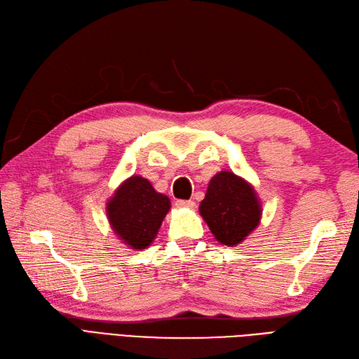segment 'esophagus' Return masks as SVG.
<instances>
[{"label":"esophagus","mask_w":359,"mask_h":359,"mask_svg":"<svg viewBox=\"0 0 359 359\" xmlns=\"http://www.w3.org/2000/svg\"><path fill=\"white\" fill-rule=\"evenodd\" d=\"M176 205L177 207H188V209H191V207L195 205V203H194V200H177Z\"/></svg>","instance_id":"esophagus-1"}]
</instances>
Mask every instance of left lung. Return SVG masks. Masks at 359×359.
Returning <instances> with one entry per match:
<instances>
[{
    "label": "left lung",
    "instance_id": "obj_1",
    "mask_svg": "<svg viewBox=\"0 0 359 359\" xmlns=\"http://www.w3.org/2000/svg\"><path fill=\"white\" fill-rule=\"evenodd\" d=\"M200 213L217 241L234 246L257 228L261 207L249 183L221 171L210 180Z\"/></svg>",
    "mask_w": 359,
    "mask_h": 359
}]
</instances>
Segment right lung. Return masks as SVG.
Masks as SVG:
<instances>
[{
    "label": "right lung",
    "instance_id": "right-lung-1",
    "mask_svg": "<svg viewBox=\"0 0 359 359\" xmlns=\"http://www.w3.org/2000/svg\"><path fill=\"white\" fill-rule=\"evenodd\" d=\"M170 209V200L154 189L147 179L133 176L107 204L111 228L133 249H144L156 237Z\"/></svg>",
    "mask_w": 359,
    "mask_h": 359
}]
</instances>
